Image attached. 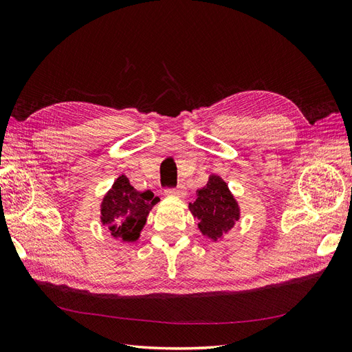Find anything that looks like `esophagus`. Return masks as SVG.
Instances as JSON below:
<instances>
[{"mask_svg": "<svg viewBox=\"0 0 352 352\" xmlns=\"http://www.w3.org/2000/svg\"><path fill=\"white\" fill-rule=\"evenodd\" d=\"M166 195H175V197H185L186 195V188L184 185H177L176 188H167Z\"/></svg>", "mask_w": 352, "mask_h": 352, "instance_id": "34e87169", "label": "esophagus"}]
</instances>
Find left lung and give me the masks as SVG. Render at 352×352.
Wrapping results in <instances>:
<instances>
[{"label":"left lung","instance_id":"1","mask_svg":"<svg viewBox=\"0 0 352 352\" xmlns=\"http://www.w3.org/2000/svg\"><path fill=\"white\" fill-rule=\"evenodd\" d=\"M189 210L198 219L199 230L212 241L221 238L239 220L238 202L226 182L216 175H211L207 185L197 190V199L189 204Z\"/></svg>","mask_w":352,"mask_h":352}]
</instances>
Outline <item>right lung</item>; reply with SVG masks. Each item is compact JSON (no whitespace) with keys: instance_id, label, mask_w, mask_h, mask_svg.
<instances>
[{"instance_id":"add662e5","label":"right lung","mask_w":352,"mask_h":352,"mask_svg":"<svg viewBox=\"0 0 352 352\" xmlns=\"http://www.w3.org/2000/svg\"><path fill=\"white\" fill-rule=\"evenodd\" d=\"M158 202L151 190L140 192L124 175L116 180L101 204V220L114 238L136 241L153 206Z\"/></svg>"}]
</instances>
